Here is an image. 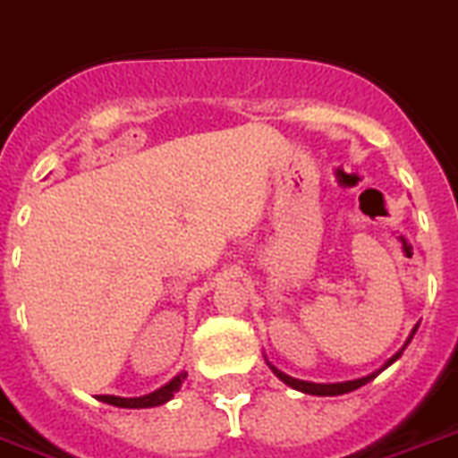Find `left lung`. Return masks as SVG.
<instances>
[{
	"mask_svg": "<svg viewBox=\"0 0 458 458\" xmlns=\"http://www.w3.org/2000/svg\"><path fill=\"white\" fill-rule=\"evenodd\" d=\"M417 328H419V326H414L412 333H410V337H407V340H405V344H403V347L398 349V352H395L394 356H391V359L386 360V363H384L382 368H379V370L370 372V375H366V377L349 379V382H333V384L305 382V379H295V377H291V375H286V372H282V370H279V368L272 366V363H270V360H267V359H265V363H267V366H270V370L275 372L276 377L282 379L284 384H288L291 389L302 391V394H310V395H342V394H349V391H353V389H359V386H363V384H368V382H370V379L377 377L379 372L386 370V368H389L391 363H395V360L401 359V353L405 352V347H407V344H410V340H412V337H414V333H417Z\"/></svg>",
	"mask_w": 458,
	"mask_h": 458,
	"instance_id": "obj_1",
	"label": "left lung"
}]
</instances>
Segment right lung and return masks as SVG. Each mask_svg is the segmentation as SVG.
Masks as SVG:
<instances>
[{"mask_svg": "<svg viewBox=\"0 0 458 458\" xmlns=\"http://www.w3.org/2000/svg\"><path fill=\"white\" fill-rule=\"evenodd\" d=\"M183 379H186V372H179L176 377H172L170 382L163 384L160 389L151 391V394L140 395V398H121V395H99V401L109 403L114 407H128V410H141V407H157L165 405L167 401L174 398V394L182 389Z\"/></svg>", "mask_w": 458, "mask_h": 458, "instance_id": "1", "label": "right lung"}]
</instances>
